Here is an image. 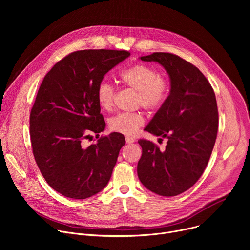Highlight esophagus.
<instances>
[{
	"label": "esophagus",
	"instance_id": "1",
	"mask_svg": "<svg viewBox=\"0 0 250 250\" xmlns=\"http://www.w3.org/2000/svg\"><path fill=\"white\" fill-rule=\"evenodd\" d=\"M125 141H126V144H133V142L135 141V138H133L132 136H126Z\"/></svg>",
	"mask_w": 250,
	"mask_h": 250
}]
</instances>
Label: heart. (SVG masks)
I'll return each instance as SVG.
<instances>
[{
	"label": "heart",
	"instance_id": "1",
	"mask_svg": "<svg viewBox=\"0 0 250 250\" xmlns=\"http://www.w3.org/2000/svg\"><path fill=\"white\" fill-rule=\"evenodd\" d=\"M120 81L137 93V102L147 110H156L164 103L168 85L157 71L147 65L137 64L123 72ZM96 100L100 108L110 111L114 104V88L108 82H101L96 90ZM145 125V118L140 113H121L111 118L109 126L113 131L125 135H133Z\"/></svg>",
	"mask_w": 250,
	"mask_h": 250
}]
</instances>
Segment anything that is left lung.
<instances>
[{
	"instance_id": "8db88e82",
	"label": "left lung",
	"mask_w": 250,
	"mask_h": 250,
	"mask_svg": "<svg viewBox=\"0 0 250 250\" xmlns=\"http://www.w3.org/2000/svg\"><path fill=\"white\" fill-rule=\"evenodd\" d=\"M139 59L166 70L170 92L146 127L158 140L167 138L166 147L160 150L151 141L138 140L142 155L137 175L149 191L177 196L199 180L210 157L219 126L216 95L201 71L179 56L155 52Z\"/></svg>"
}]
</instances>
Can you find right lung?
Listing matches in <instances>:
<instances>
[{"label":"right lung","instance_id":"1","mask_svg":"<svg viewBox=\"0 0 250 250\" xmlns=\"http://www.w3.org/2000/svg\"><path fill=\"white\" fill-rule=\"evenodd\" d=\"M129 55L109 49L73 52L51 68L39 89L29 118L33 156L48 185L67 198H90L110 181L125 136L112 132L89 146L84 139L105 126L98 85Z\"/></svg>","mask_w":250,"mask_h":250}]
</instances>
